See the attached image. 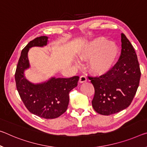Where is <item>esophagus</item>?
I'll list each match as a JSON object with an SVG mask.
<instances>
[{
    "mask_svg": "<svg viewBox=\"0 0 147 147\" xmlns=\"http://www.w3.org/2000/svg\"><path fill=\"white\" fill-rule=\"evenodd\" d=\"M86 81H87V78H86V76H81L80 77V79H79V82H80V83H84L86 82Z\"/></svg>",
    "mask_w": 147,
    "mask_h": 147,
    "instance_id": "esophagus-1",
    "label": "esophagus"
}]
</instances>
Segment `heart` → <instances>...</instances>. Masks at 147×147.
I'll return each instance as SVG.
<instances>
[{
    "label": "heart",
    "instance_id": "obj_1",
    "mask_svg": "<svg viewBox=\"0 0 147 147\" xmlns=\"http://www.w3.org/2000/svg\"><path fill=\"white\" fill-rule=\"evenodd\" d=\"M119 46L105 37H99L81 48L78 57L83 61L90 59L88 67L96 75L108 73L115 66L120 56Z\"/></svg>",
    "mask_w": 147,
    "mask_h": 147
}]
</instances>
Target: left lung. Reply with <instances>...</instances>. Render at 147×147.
Masks as SVG:
<instances>
[{"label":"left lung","mask_w":147,"mask_h":147,"mask_svg":"<svg viewBox=\"0 0 147 147\" xmlns=\"http://www.w3.org/2000/svg\"><path fill=\"white\" fill-rule=\"evenodd\" d=\"M121 42V55L114 68L99 77H89L95 89L92 107L102 115L117 113L129 107L139 84L141 71L136 53L123 33Z\"/></svg>","instance_id":"obj_1"}]
</instances>
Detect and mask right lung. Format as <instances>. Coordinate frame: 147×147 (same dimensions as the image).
<instances>
[{
	"label": "right lung",
	"instance_id": "right-lung-1",
	"mask_svg": "<svg viewBox=\"0 0 147 147\" xmlns=\"http://www.w3.org/2000/svg\"><path fill=\"white\" fill-rule=\"evenodd\" d=\"M48 37H37L23 49L15 74L18 92L30 113L46 119H53L67 111L69 92L77 86L79 76L52 77L45 82L34 84L28 80L25 71L30 68L28 52L32 47H44L48 44Z\"/></svg>",
	"mask_w": 147,
	"mask_h": 147
}]
</instances>
